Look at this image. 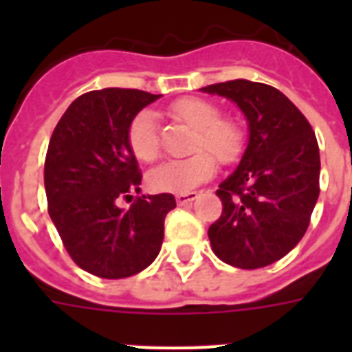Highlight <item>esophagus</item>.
<instances>
[{
    "instance_id": "obj_1",
    "label": "esophagus",
    "mask_w": 352,
    "mask_h": 352,
    "mask_svg": "<svg viewBox=\"0 0 352 352\" xmlns=\"http://www.w3.org/2000/svg\"><path fill=\"white\" fill-rule=\"evenodd\" d=\"M197 199V193L195 192H188V193H177L175 195V201L179 206H184V204L192 203V201H195Z\"/></svg>"
}]
</instances>
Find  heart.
Returning <instances> with one entry per match:
<instances>
[{
  "label": "heart",
  "instance_id": "1",
  "mask_svg": "<svg viewBox=\"0 0 352 352\" xmlns=\"http://www.w3.org/2000/svg\"><path fill=\"white\" fill-rule=\"evenodd\" d=\"M175 120L195 129L192 149L197 153L186 159L166 160L149 171V186L157 192L188 193L217 171V159L230 164L239 159L245 144V131L235 118L219 117V107L203 98H181L168 109ZM133 155L142 162H153L160 155L159 122L153 111H140L133 118L127 133ZM201 151L199 152L198 149ZM207 151L204 152V149Z\"/></svg>",
  "mask_w": 352,
  "mask_h": 352
}]
</instances>
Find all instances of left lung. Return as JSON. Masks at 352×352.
<instances>
[{"label": "left lung", "mask_w": 352, "mask_h": 352, "mask_svg": "<svg viewBox=\"0 0 352 352\" xmlns=\"http://www.w3.org/2000/svg\"><path fill=\"white\" fill-rule=\"evenodd\" d=\"M237 104L248 124L239 166L219 184L223 214L212 250L237 268L272 265L305 235L320 195V148L311 124L272 85L230 80L203 87Z\"/></svg>", "instance_id": "1"}]
</instances>
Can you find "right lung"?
Here are the masks:
<instances>
[{
    "label": "right lung",
    "mask_w": 352,
    "mask_h": 352,
    "mask_svg": "<svg viewBox=\"0 0 352 352\" xmlns=\"http://www.w3.org/2000/svg\"><path fill=\"white\" fill-rule=\"evenodd\" d=\"M138 89L107 87L78 96L52 131L45 157L49 215L73 261L106 279L135 276L159 256L171 193L120 199L140 190L127 133L138 111L159 100Z\"/></svg>",
    "instance_id": "right-lung-1"
}]
</instances>
